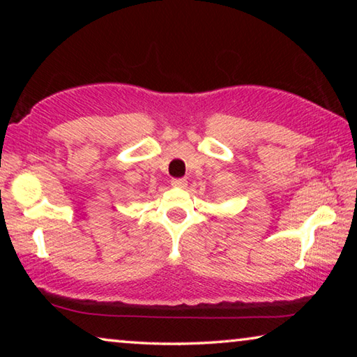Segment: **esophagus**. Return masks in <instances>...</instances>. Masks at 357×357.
<instances>
[{
  "instance_id": "1",
  "label": "esophagus",
  "mask_w": 357,
  "mask_h": 357,
  "mask_svg": "<svg viewBox=\"0 0 357 357\" xmlns=\"http://www.w3.org/2000/svg\"><path fill=\"white\" fill-rule=\"evenodd\" d=\"M172 185L173 187H185L187 181L185 179H172Z\"/></svg>"
}]
</instances>
